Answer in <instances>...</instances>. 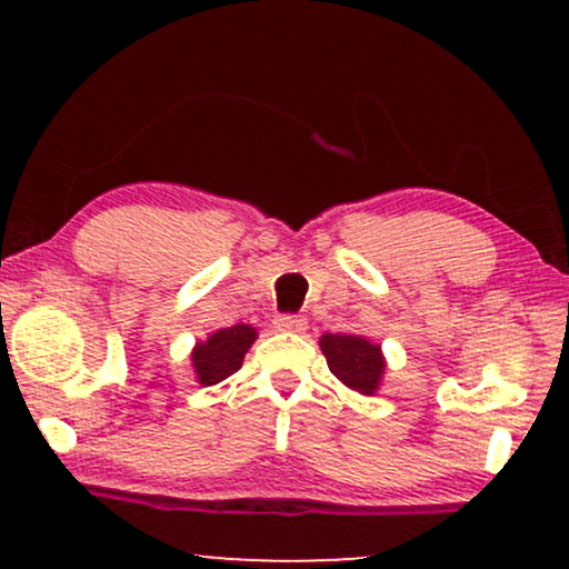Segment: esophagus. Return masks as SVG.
Instances as JSON below:
<instances>
[{
    "instance_id": "34e87169",
    "label": "esophagus",
    "mask_w": 569,
    "mask_h": 569,
    "mask_svg": "<svg viewBox=\"0 0 569 569\" xmlns=\"http://www.w3.org/2000/svg\"><path fill=\"white\" fill-rule=\"evenodd\" d=\"M274 329L277 331H290V333H302V331L308 329V321L302 316L284 313V316H277L274 318Z\"/></svg>"
}]
</instances>
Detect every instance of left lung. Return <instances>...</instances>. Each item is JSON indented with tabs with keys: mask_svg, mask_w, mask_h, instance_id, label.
Masks as SVG:
<instances>
[{
	"mask_svg": "<svg viewBox=\"0 0 569 569\" xmlns=\"http://www.w3.org/2000/svg\"><path fill=\"white\" fill-rule=\"evenodd\" d=\"M321 352L326 355V365L341 383L362 396H372L378 391L380 380L386 372V357L380 345L352 333H323Z\"/></svg>",
	"mask_w": 569,
	"mask_h": 569,
	"instance_id": "1",
	"label": "left lung"
}]
</instances>
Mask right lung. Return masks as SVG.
<instances>
[{"label": "right lung", "instance_id": "add662e5", "mask_svg": "<svg viewBox=\"0 0 569 569\" xmlns=\"http://www.w3.org/2000/svg\"><path fill=\"white\" fill-rule=\"evenodd\" d=\"M253 326L238 323L230 329L214 331L207 341H199L191 352V365L201 386H214L240 370L243 357L256 341Z\"/></svg>", "mask_w": 569, "mask_h": 569}]
</instances>
